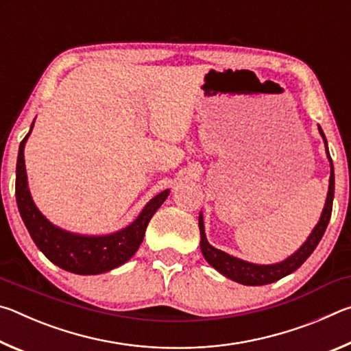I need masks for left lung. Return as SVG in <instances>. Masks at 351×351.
Returning <instances> with one entry per match:
<instances>
[{
	"label": "left lung",
	"instance_id": "obj_1",
	"mask_svg": "<svg viewBox=\"0 0 351 351\" xmlns=\"http://www.w3.org/2000/svg\"><path fill=\"white\" fill-rule=\"evenodd\" d=\"M319 133L325 142L326 156H328V161L331 165L328 193H326V201H325L322 215H320L316 228L313 229V232L310 234V237H308L304 245L297 249L291 257L280 261V263H274V265H255L219 251V249L213 247L210 243L207 241L206 232H204L203 213H199L198 224H199V234H201V252H203L207 263L213 266L218 272H221L223 276L230 278V280L241 285H247V287H260V285H268V283L280 280V278H283L285 276H288L295 269H299L300 266L304 265V261L310 257L314 249H316L319 241L322 240L326 226L330 223V217L332 210V198H335V169H332V161L328 153V145H326L325 134L320 127H319Z\"/></svg>",
	"mask_w": 351,
	"mask_h": 351
}]
</instances>
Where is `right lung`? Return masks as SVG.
I'll return each instance as SVG.
<instances>
[{
  "label": "right lung",
  "mask_w": 351,
  "mask_h": 351,
  "mask_svg": "<svg viewBox=\"0 0 351 351\" xmlns=\"http://www.w3.org/2000/svg\"><path fill=\"white\" fill-rule=\"evenodd\" d=\"M35 122V121H34ZM34 122L26 138L21 141L16 159L15 197L20 215L37 247L52 263L64 271L80 276H94L111 271L128 261L138 251L144 240L145 229L161 204L169 197L170 190L158 193L142 209L134 221L110 235H80L57 228L43 217L34 204L27 187L25 165V145L34 128Z\"/></svg>",
  "instance_id": "1"
}]
</instances>
